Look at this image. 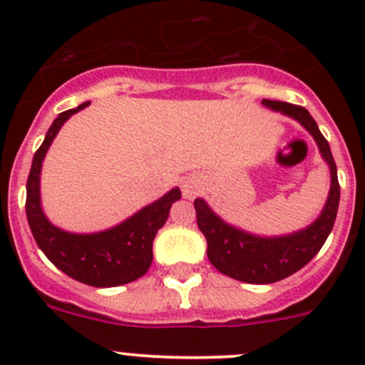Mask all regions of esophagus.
I'll list each match as a JSON object with an SVG mask.
<instances>
[{
	"mask_svg": "<svg viewBox=\"0 0 365 365\" xmlns=\"http://www.w3.org/2000/svg\"><path fill=\"white\" fill-rule=\"evenodd\" d=\"M183 194H185L187 197H192L194 194H196V190H194L192 185H185L183 187Z\"/></svg>",
	"mask_w": 365,
	"mask_h": 365,
	"instance_id": "obj_1",
	"label": "esophagus"
}]
</instances>
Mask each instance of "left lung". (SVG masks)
Returning a JSON list of instances; mask_svg holds the SVG:
<instances>
[{"mask_svg":"<svg viewBox=\"0 0 365 365\" xmlns=\"http://www.w3.org/2000/svg\"><path fill=\"white\" fill-rule=\"evenodd\" d=\"M263 104L295 118L311 132L312 138L318 143L323 159L329 162L332 185H330L329 201L318 220L311 224L307 230L281 238H259L235 230L222 222L203 200L194 201L197 226L208 244L206 254H208L210 263L220 274L237 279V281L249 282V284H270V282L282 281L304 268L319 252L329 238L336 222L341 196L336 160L330 152L329 141L323 138L314 118L309 114L307 109L277 101H263Z\"/></svg>","mask_w":365,"mask_h":365,"instance_id":"obj_1","label":"left lung"}]
</instances>
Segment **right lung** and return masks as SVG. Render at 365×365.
Returning <instances> with one entry per match:
<instances>
[{"label":"right lung","mask_w":365,"mask_h":365,"mask_svg":"<svg viewBox=\"0 0 365 365\" xmlns=\"http://www.w3.org/2000/svg\"><path fill=\"white\" fill-rule=\"evenodd\" d=\"M88 104L90 102H84L79 108L61 113L35 152L26 183V217L33 238L54 267L83 284L111 288L135 281L148 272L153 259V238L164 226L169 208L182 197V192L180 189H173L120 226L102 233L73 235L54 227L40 208L38 183L42 160L61 125Z\"/></svg>","instance_id":"obj_1"}]
</instances>
